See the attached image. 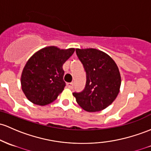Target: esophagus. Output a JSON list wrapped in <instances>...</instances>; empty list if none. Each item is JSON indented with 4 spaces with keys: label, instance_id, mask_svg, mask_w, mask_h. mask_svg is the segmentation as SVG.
<instances>
[{
    "label": "esophagus",
    "instance_id": "esophagus-1",
    "mask_svg": "<svg viewBox=\"0 0 151 151\" xmlns=\"http://www.w3.org/2000/svg\"><path fill=\"white\" fill-rule=\"evenodd\" d=\"M67 87H69V89H72L73 87H74V83H73V82H69V83H67Z\"/></svg>",
    "mask_w": 151,
    "mask_h": 151
}]
</instances>
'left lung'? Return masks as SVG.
<instances>
[{"label": "left lung", "instance_id": "left-lung-1", "mask_svg": "<svg viewBox=\"0 0 151 151\" xmlns=\"http://www.w3.org/2000/svg\"><path fill=\"white\" fill-rule=\"evenodd\" d=\"M87 74L82 92H74L78 105L87 112L101 111L113 102L120 92L121 77L115 61L96 49H77Z\"/></svg>", "mask_w": 151, "mask_h": 151}]
</instances>
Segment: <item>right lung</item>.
I'll return each mask as SVG.
<instances>
[{"label": "right lung", "instance_id": "1", "mask_svg": "<svg viewBox=\"0 0 151 151\" xmlns=\"http://www.w3.org/2000/svg\"><path fill=\"white\" fill-rule=\"evenodd\" d=\"M75 49L43 48L31 57L23 69L21 88L30 102L44 106L54 102L65 87L63 64Z\"/></svg>", "mask_w": 151, "mask_h": 151}]
</instances>
